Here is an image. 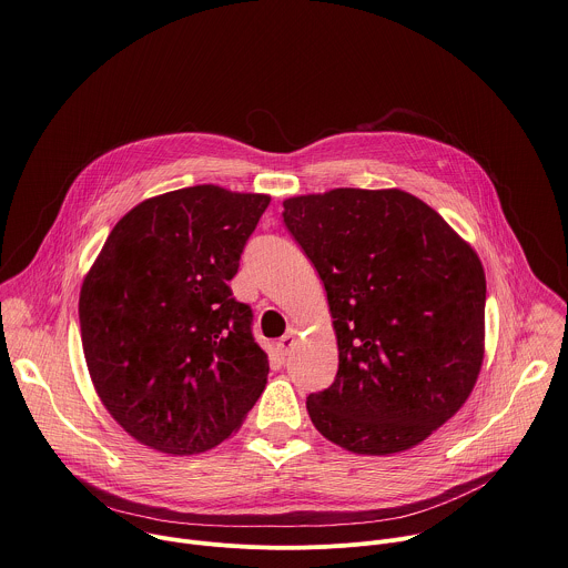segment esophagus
Listing matches in <instances>:
<instances>
[{"instance_id":"1","label":"esophagus","mask_w":568,"mask_h":568,"mask_svg":"<svg viewBox=\"0 0 568 568\" xmlns=\"http://www.w3.org/2000/svg\"><path fill=\"white\" fill-rule=\"evenodd\" d=\"M295 342H297V335H295V331H288L277 344H275V348H277V353L282 355V357H286L288 353H291V348L295 346Z\"/></svg>"}]
</instances>
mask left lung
<instances>
[{"instance_id":"left-lung-1","label":"left lung","mask_w":568,"mask_h":568,"mask_svg":"<svg viewBox=\"0 0 568 568\" xmlns=\"http://www.w3.org/2000/svg\"><path fill=\"white\" fill-rule=\"evenodd\" d=\"M284 222L326 288L337 377L306 399L313 426L357 455L422 444L473 393L486 277L475 248L399 189L284 200Z\"/></svg>"}]
</instances>
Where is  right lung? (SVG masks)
<instances>
[{
  "label": "right lung",
  "instance_id": "right-lung-1",
  "mask_svg": "<svg viewBox=\"0 0 568 568\" xmlns=\"http://www.w3.org/2000/svg\"><path fill=\"white\" fill-rule=\"evenodd\" d=\"M268 202L215 184L149 197L115 224L84 275L91 382L111 417L153 450L217 446L266 386L268 355L229 280Z\"/></svg>",
  "mask_w": 568,
  "mask_h": 568
}]
</instances>
